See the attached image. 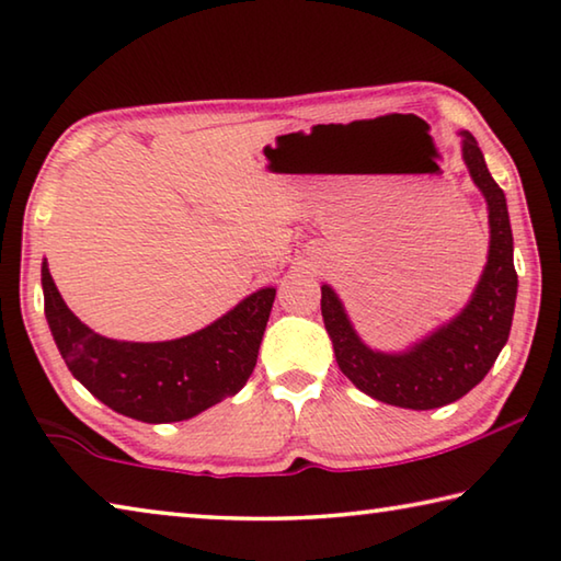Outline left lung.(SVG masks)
<instances>
[{
	"label": "left lung",
	"mask_w": 561,
	"mask_h": 561,
	"mask_svg": "<svg viewBox=\"0 0 561 561\" xmlns=\"http://www.w3.org/2000/svg\"><path fill=\"white\" fill-rule=\"evenodd\" d=\"M461 137L463 161L485 196L491 226L485 270L466 309L424 341L414 343L410 351L380 353L358 339L341 299L329 284L321 287L323 323L345 378L375 400L404 410H434L461 400L493 368L513 325L517 272L505 193L488 171L473 135L461 131Z\"/></svg>",
	"instance_id": "8db88e82"
}]
</instances>
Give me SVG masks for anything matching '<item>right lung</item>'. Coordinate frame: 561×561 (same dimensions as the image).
<instances>
[{"instance_id":"right-lung-1","label":"right lung","mask_w":561,"mask_h":561,"mask_svg":"<svg viewBox=\"0 0 561 561\" xmlns=\"http://www.w3.org/2000/svg\"><path fill=\"white\" fill-rule=\"evenodd\" d=\"M44 311L60 355L100 402L149 424L183 422L232 397L254 370L274 287L242 299L206 329L176 341L129 343L90 331L60 299L41 264Z\"/></svg>"}]
</instances>
